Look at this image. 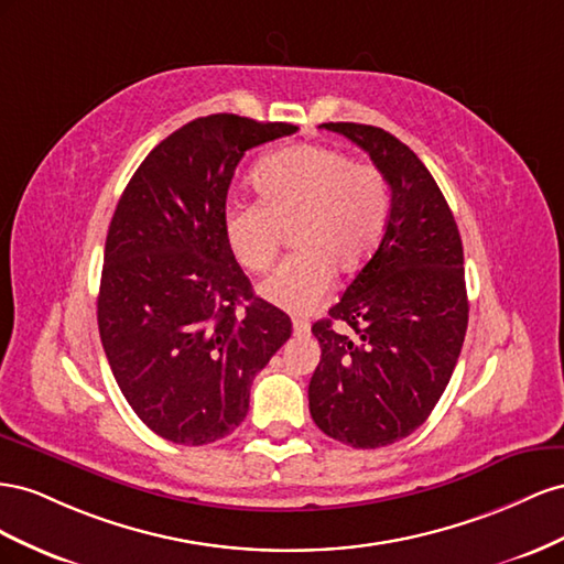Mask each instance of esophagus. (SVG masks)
Instances as JSON below:
<instances>
[{"label":"esophagus","mask_w":564,"mask_h":564,"mask_svg":"<svg viewBox=\"0 0 564 564\" xmlns=\"http://www.w3.org/2000/svg\"><path fill=\"white\" fill-rule=\"evenodd\" d=\"M293 330H295V335H304V333H310V324H307V321L295 318L293 321Z\"/></svg>","instance_id":"obj_1"}]
</instances>
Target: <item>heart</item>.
<instances>
[{
	"instance_id": "heart-1",
	"label": "heart",
	"mask_w": 564,
	"mask_h": 564,
	"mask_svg": "<svg viewBox=\"0 0 564 564\" xmlns=\"http://www.w3.org/2000/svg\"><path fill=\"white\" fill-rule=\"evenodd\" d=\"M252 188L257 203L227 207L224 236L240 267L267 271L285 231L293 234L297 252L260 285V295L288 314H312L328 295L333 273L361 269L390 219L384 174L321 143L264 158L252 172Z\"/></svg>"
}]
</instances>
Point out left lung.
Returning a JSON list of instances; mask_svg holds the SVG:
<instances>
[{
    "instance_id": "left-lung-1",
    "label": "left lung",
    "mask_w": 564,
    "mask_h": 564,
    "mask_svg": "<svg viewBox=\"0 0 564 564\" xmlns=\"http://www.w3.org/2000/svg\"><path fill=\"white\" fill-rule=\"evenodd\" d=\"M371 155L390 186V219L330 318L312 333L321 361L310 413L321 432L354 448L409 437L437 406L468 330V293L456 219L406 143L371 124L326 122ZM343 319L351 334L335 332Z\"/></svg>"
}]
</instances>
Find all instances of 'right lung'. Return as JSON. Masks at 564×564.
Here are the masks:
<instances>
[{
    "label": "right lung",
    "instance_id": "1",
    "mask_svg": "<svg viewBox=\"0 0 564 564\" xmlns=\"http://www.w3.org/2000/svg\"><path fill=\"white\" fill-rule=\"evenodd\" d=\"M295 132L234 112L191 120L147 155L110 219L101 345L127 404L167 442L231 434L252 378L293 333L288 314L252 293L224 213L246 151Z\"/></svg>",
    "mask_w": 564,
    "mask_h": 564
}]
</instances>
